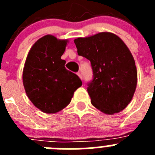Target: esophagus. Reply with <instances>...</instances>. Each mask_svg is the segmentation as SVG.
Masks as SVG:
<instances>
[{
  "label": "esophagus",
  "mask_w": 155,
  "mask_h": 155,
  "mask_svg": "<svg viewBox=\"0 0 155 155\" xmlns=\"http://www.w3.org/2000/svg\"><path fill=\"white\" fill-rule=\"evenodd\" d=\"M78 75L79 78H80L81 79V80H82V79H83V77H82V74L81 73V72H78Z\"/></svg>",
  "instance_id": "1"
}]
</instances>
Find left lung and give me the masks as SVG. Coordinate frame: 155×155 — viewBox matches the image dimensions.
Instances as JSON below:
<instances>
[{
  "mask_svg": "<svg viewBox=\"0 0 155 155\" xmlns=\"http://www.w3.org/2000/svg\"><path fill=\"white\" fill-rule=\"evenodd\" d=\"M78 54L91 62L87 92L94 107L106 114L120 113L130 102L137 82L135 61L117 35L100 32L74 39Z\"/></svg>",
  "mask_w": 155,
  "mask_h": 155,
  "instance_id": "obj_1",
  "label": "left lung"
}]
</instances>
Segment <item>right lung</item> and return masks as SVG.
Wrapping results in <instances>:
<instances>
[{
  "label": "right lung",
  "instance_id": "1",
  "mask_svg": "<svg viewBox=\"0 0 155 155\" xmlns=\"http://www.w3.org/2000/svg\"><path fill=\"white\" fill-rule=\"evenodd\" d=\"M67 42L45 35L35 42L27 56L22 75L25 90L43 113H55L65 108L82 85L80 78L66 69V61L61 59Z\"/></svg>",
  "mask_w": 155,
  "mask_h": 155
}]
</instances>
